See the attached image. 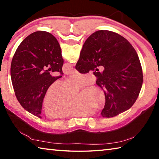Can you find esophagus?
<instances>
[{
  "label": "esophagus",
  "mask_w": 159,
  "mask_h": 159,
  "mask_svg": "<svg viewBox=\"0 0 159 159\" xmlns=\"http://www.w3.org/2000/svg\"><path fill=\"white\" fill-rule=\"evenodd\" d=\"M76 73H78V71L76 69H74L73 71H72V74H76Z\"/></svg>",
  "instance_id": "obj_1"
}]
</instances>
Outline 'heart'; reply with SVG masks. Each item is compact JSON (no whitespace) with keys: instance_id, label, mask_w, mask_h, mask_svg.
Segmentation results:
<instances>
[{"instance_id":"1","label":"heart","mask_w":159,"mask_h":159,"mask_svg":"<svg viewBox=\"0 0 159 159\" xmlns=\"http://www.w3.org/2000/svg\"><path fill=\"white\" fill-rule=\"evenodd\" d=\"M93 78L89 74H74L68 79L52 83L47 88L43 98V112L48 118L85 116L93 109H101L105 104L104 93L95 86L85 88L79 97L76 90L91 85Z\"/></svg>"}]
</instances>
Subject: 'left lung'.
<instances>
[{
  "label": "left lung",
  "mask_w": 159,
  "mask_h": 159,
  "mask_svg": "<svg viewBox=\"0 0 159 159\" xmlns=\"http://www.w3.org/2000/svg\"><path fill=\"white\" fill-rule=\"evenodd\" d=\"M63 64L60 45L48 32L36 31L21 43L12 57L10 74L16 98L24 109L41 118L44 94L61 77L54 73L63 74Z\"/></svg>",
  "instance_id": "1"
}]
</instances>
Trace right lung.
Here are the masks:
<instances>
[{
  "label": "right lung",
  "mask_w": 159,
  "mask_h": 159,
  "mask_svg": "<svg viewBox=\"0 0 159 159\" xmlns=\"http://www.w3.org/2000/svg\"><path fill=\"white\" fill-rule=\"evenodd\" d=\"M104 67L93 74L105 95L102 116L114 117L133 105L140 92L143 74L138 54L124 37L111 31H95L88 38L76 69L80 74Z\"/></svg>",
  "instance_id": "1"
}]
</instances>
